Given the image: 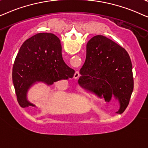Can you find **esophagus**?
Wrapping results in <instances>:
<instances>
[{
    "instance_id": "1",
    "label": "esophagus",
    "mask_w": 148,
    "mask_h": 148,
    "mask_svg": "<svg viewBox=\"0 0 148 148\" xmlns=\"http://www.w3.org/2000/svg\"><path fill=\"white\" fill-rule=\"evenodd\" d=\"M79 76H80V74H79V72H75V74H74V79H78V78H79Z\"/></svg>"
}]
</instances>
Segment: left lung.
<instances>
[{
  "instance_id": "8db88e82",
  "label": "left lung",
  "mask_w": 148,
  "mask_h": 148,
  "mask_svg": "<svg viewBox=\"0 0 148 148\" xmlns=\"http://www.w3.org/2000/svg\"><path fill=\"white\" fill-rule=\"evenodd\" d=\"M79 85L109 102L119 101L122 114L133 90V66L127 51L114 41L97 35L86 44L85 62L80 70Z\"/></svg>"
}]
</instances>
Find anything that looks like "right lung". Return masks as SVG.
I'll use <instances>...</instances> for the list:
<instances>
[{
	"label": "right lung",
	"instance_id": "1",
	"mask_svg": "<svg viewBox=\"0 0 148 148\" xmlns=\"http://www.w3.org/2000/svg\"><path fill=\"white\" fill-rule=\"evenodd\" d=\"M75 71L62 58L60 40L51 33H38L21 45L13 67L12 78L21 108L34 107L27 100V90L37 82L51 85L73 78Z\"/></svg>",
	"mask_w": 148,
	"mask_h": 148
}]
</instances>
